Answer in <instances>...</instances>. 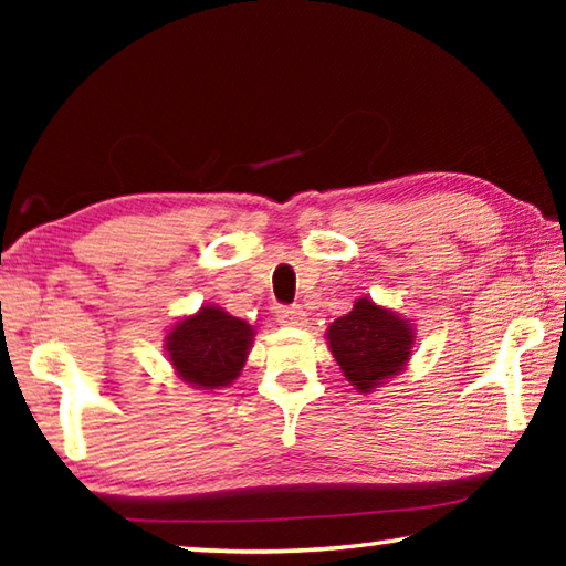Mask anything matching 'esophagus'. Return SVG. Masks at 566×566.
I'll list each match as a JSON object with an SVG mask.
<instances>
[{
  "instance_id": "obj_1",
  "label": "esophagus",
  "mask_w": 566,
  "mask_h": 566,
  "mask_svg": "<svg viewBox=\"0 0 566 566\" xmlns=\"http://www.w3.org/2000/svg\"><path fill=\"white\" fill-rule=\"evenodd\" d=\"M276 322L284 324V327H304L306 314L300 306H280L276 310Z\"/></svg>"
}]
</instances>
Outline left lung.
Masks as SVG:
<instances>
[{
  "label": "left lung",
  "instance_id": "1",
  "mask_svg": "<svg viewBox=\"0 0 566 566\" xmlns=\"http://www.w3.org/2000/svg\"><path fill=\"white\" fill-rule=\"evenodd\" d=\"M327 342L342 375L354 389L369 395L407 367L415 332L409 319L361 296L349 314L329 324Z\"/></svg>",
  "mask_w": 566,
  "mask_h": 566
}]
</instances>
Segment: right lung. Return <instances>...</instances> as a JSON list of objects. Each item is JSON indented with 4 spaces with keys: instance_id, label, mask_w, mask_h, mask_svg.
<instances>
[{
    "instance_id": "1",
    "label": "right lung",
    "mask_w": 566,
    "mask_h": 566,
    "mask_svg": "<svg viewBox=\"0 0 566 566\" xmlns=\"http://www.w3.org/2000/svg\"><path fill=\"white\" fill-rule=\"evenodd\" d=\"M165 342L179 379L195 389H222L242 375L254 329L222 306L205 304L197 314L179 319Z\"/></svg>"
}]
</instances>
